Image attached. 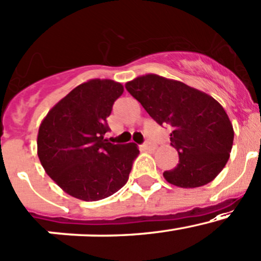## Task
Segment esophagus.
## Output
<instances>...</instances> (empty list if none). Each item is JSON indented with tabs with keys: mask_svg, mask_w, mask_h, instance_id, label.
I'll list each match as a JSON object with an SVG mask.
<instances>
[{
	"mask_svg": "<svg viewBox=\"0 0 261 261\" xmlns=\"http://www.w3.org/2000/svg\"><path fill=\"white\" fill-rule=\"evenodd\" d=\"M142 148H144V150H152V144H151L150 141H146L144 145H142Z\"/></svg>",
	"mask_w": 261,
	"mask_h": 261,
	"instance_id": "esophagus-1",
	"label": "esophagus"
}]
</instances>
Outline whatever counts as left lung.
I'll use <instances>...</instances> for the list:
<instances>
[{
	"mask_svg": "<svg viewBox=\"0 0 261 261\" xmlns=\"http://www.w3.org/2000/svg\"><path fill=\"white\" fill-rule=\"evenodd\" d=\"M125 88L157 124L172 130L171 145L179 161L163 172L166 181L182 188L213 181L227 163L234 140L222 105L185 83L154 74L134 79Z\"/></svg>",
	"mask_w": 261,
	"mask_h": 261,
	"instance_id": "8db88e82",
	"label": "left lung"
}]
</instances>
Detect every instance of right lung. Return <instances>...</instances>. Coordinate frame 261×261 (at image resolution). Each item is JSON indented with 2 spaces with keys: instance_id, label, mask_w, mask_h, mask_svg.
<instances>
[{
  "instance_id": "add662e5",
  "label": "right lung",
  "mask_w": 261,
  "mask_h": 261,
  "mask_svg": "<svg viewBox=\"0 0 261 261\" xmlns=\"http://www.w3.org/2000/svg\"><path fill=\"white\" fill-rule=\"evenodd\" d=\"M124 88L114 80L93 79L63 98L43 120L38 157L63 191L82 200L111 196L127 182L140 153L135 144H111L108 116Z\"/></svg>"
}]
</instances>
